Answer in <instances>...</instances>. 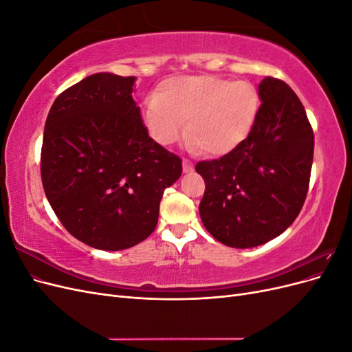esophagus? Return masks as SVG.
<instances>
[{"label": "esophagus", "instance_id": "obj_1", "mask_svg": "<svg viewBox=\"0 0 352 352\" xmlns=\"http://www.w3.org/2000/svg\"><path fill=\"white\" fill-rule=\"evenodd\" d=\"M192 170H194L192 162H190L189 158H184V172L189 173V172H192Z\"/></svg>", "mask_w": 352, "mask_h": 352}]
</instances>
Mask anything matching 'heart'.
<instances>
[{"label":"heart","mask_w":352,"mask_h":352,"mask_svg":"<svg viewBox=\"0 0 352 352\" xmlns=\"http://www.w3.org/2000/svg\"><path fill=\"white\" fill-rule=\"evenodd\" d=\"M258 94L247 80L211 74L170 78L144 102V123L160 145L176 142L188 122L189 145L208 155L232 151L245 140L258 111Z\"/></svg>","instance_id":"b5f03b06"}]
</instances>
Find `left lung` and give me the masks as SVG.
I'll list each match as a JSON object with an SVG mask.
<instances>
[{"label": "left lung", "instance_id": "obj_1", "mask_svg": "<svg viewBox=\"0 0 352 352\" xmlns=\"http://www.w3.org/2000/svg\"><path fill=\"white\" fill-rule=\"evenodd\" d=\"M248 136L195 166L206 182L199 216L219 242L252 248L279 236L300 214L310 184L314 133L287 83L264 78Z\"/></svg>", "mask_w": 352, "mask_h": 352}]
</instances>
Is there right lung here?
Returning <instances> with one entry per match:
<instances>
[{
    "mask_svg": "<svg viewBox=\"0 0 352 352\" xmlns=\"http://www.w3.org/2000/svg\"><path fill=\"white\" fill-rule=\"evenodd\" d=\"M135 76L95 73L63 91L41 150L45 195L66 230L119 251L154 232L164 189L182 160L154 142L132 97Z\"/></svg>",
    "mask_w": 352,
    "mask_h": 352,
    "instance_id": "right-lung-1",
    "label": "right lung"
}]
</instances>
